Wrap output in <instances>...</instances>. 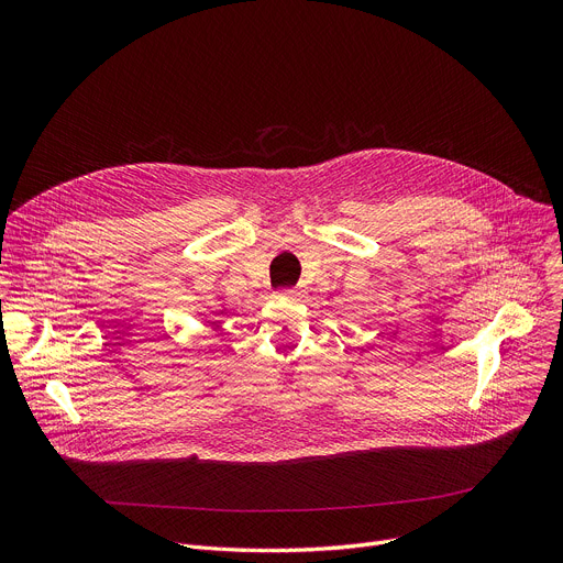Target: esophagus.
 <instances>
[{
	"instance_id": "34e87169",
	"label": "esophagus",
	"mask_w": 563,
	"mask_h": 563,
	"mask_svg": "<svg viewBox=\"0 0 563 563\" xmlns=\"http://www.w3.org/2000/svg\"><path fill=\"white\" fill-rule=\"evenodd\" d=\"M283 297H287V299H297V297H301V289H299V287L285 289V291H283Z\"/></svg>"
}]
</instances>
